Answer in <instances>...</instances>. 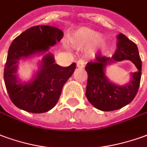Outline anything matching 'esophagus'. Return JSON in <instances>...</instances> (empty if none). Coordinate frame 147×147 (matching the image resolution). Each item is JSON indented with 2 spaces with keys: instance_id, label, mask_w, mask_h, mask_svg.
Returning a JSON list of instances; mask_svg holds the SVG:
<instances>
[{
  "instance_id": "esophagus-1",
  "label": "esophagus",
  "mask_w": 147,
  "mask_h": 147,
  "mask_svg": "<svg viewBox=\"0 0 147 147\" xmlns=\"http://www.w3.org/2000/svg\"><path fill=\"white\" fill-rule=\"evenodd\" d=\"M84 64H85V62H84V59H79L78 60V62H77V67H80V68H82V67H84Z\"/></svg>"
}]
</instances>
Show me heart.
<instances>
[{"label":"heart","instance_id":"1","mask_svg":"<svg viewBox=\"0 0 147 147\" xmlns=\"http://www.w3.org/2000/svg\"><path fill=\"white\" fill-rule=\"evenodd\" d=\"M68 43L71 47L77 49L88 47V52L90 54L103 51L107 47L105 38L99 36L98 32L87 27L80 28L70 32Z\"/></svg>","mask_w":147,"mask_h":147}]
</instances>
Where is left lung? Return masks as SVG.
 <instances>
[{
	"label": "left lung",
	"instance_id": "8db88e82",
	"mask_svg": "<svg viewBox=\"0 0 147 147\" xmlns=\"http://www.w3.org/2000/svg\"><path fill=\"white\" fill-rule=\"evenodd\" d=\"M117 40V49L111 57L98 54L95 62H89L85 67L88 75L86 97L95 108L102 111L120 109L130 103L138 92L141 80L142 60L137 45L123 33L118 35ZM125 59L131 60L138 71L131 74V80L124 86L110 82L104 72L105 66Z\"/></svg>",
	"mask_w": 147,
	"mask_h": 147
}]
</instances>
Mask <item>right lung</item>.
<instances>
[{"instance_id":"right-lung-1","label":"right lung","mask_w":147,"mask_h":147,"mask_svg":"<svg viewBox=\"0 0 147 147\" xmlns=\"http://www.w3.org/2000/svg\"><path fill=\"white\" fill-rule=\"evenodd\" d=\"M63 36L62 31L48 25L34 26L15 38L8 52L4 80L9 97L18 108L31 113H45L59 100L63 85L76 69V63L68 67L55 63L52 53L45 54L40 70L29 83H22L16 76L20 59L48 52Z\"/></svg>"}]
</instances>
